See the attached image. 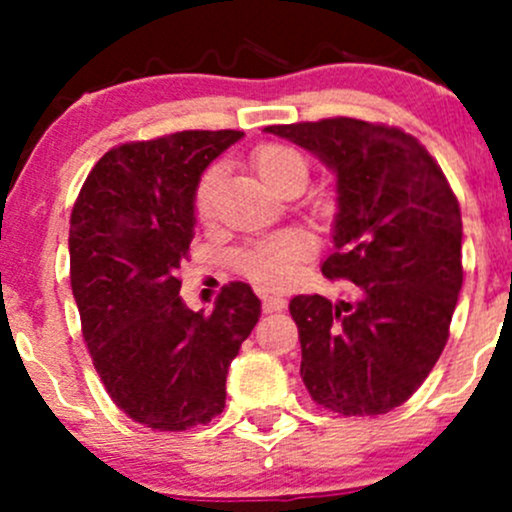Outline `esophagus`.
Here are the masks:
<instances>
[{"label": "esophagus", "mask_w": 512, "mask_h": 512, "mask_svg": "<svg viewBox=\"0 0 512 512\" xmlns=\"http://www.w3.org/2000/svg\"><path fill=\"white\" fill-rule=\"evenodd\" d=\"M262 307H265L267 314H272V312H282V309L287 307V302L282 297H265Z\"/></svg>", "instance_id": "1"}]
</instances>
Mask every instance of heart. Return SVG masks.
Returning <instances> with one entry per match:
<instances>
[{
    "label": "heart",
    "mask_w": 512,
    "mask_h": 512,
    "mask_svg": "<svg viewBox=\"0 0 512 512\" xmlns=\"http://www.w3.org/2000/svg\"><path fill=\"white\" fill-rule=\"evenodd\" d=\"M252 163L260 178L272 190H280L287 180L307 178V160L297 148L285 143H265L252 153ZM220 165H210L195 188V213L208 220L215 210V193L220 185ZM312 252V240L304 232H282L240 252V267L250 280L262 287H285L292 282L299 260Z\"/></svg>",
    "instance_id": "1"
}]
</instances>
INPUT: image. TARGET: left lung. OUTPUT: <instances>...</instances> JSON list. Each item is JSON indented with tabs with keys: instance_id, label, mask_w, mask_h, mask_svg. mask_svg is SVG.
Returning a JSON list of instances; mask_svg holds the SVG:
<instances>
[{
	"instance_id": "8db88e82",
	"label": "left lung",
	"mask_w": 512,
	"mask_h": 512,
	"mask_svg": "<svg viewBox=\"0 0 512 512\" xmlns=\"http://www.w3.org/2000/svg\"><path fill=\"white\" fill-rule=\"evenodd\" d=\"M337 175L329 280L354 302L297 294L289 314L309 396L342 416H379L411 399L448 342L463 285V223L446 175L409 133L324 118L267 126Z\"/></svg>"
}]
</instances>
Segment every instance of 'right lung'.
Segmentation results:
<instances>
[{"label":"right lung","mask_w":512,"mask_h":512,"mask_svg":"<svg viewBox=\"0 0 512 512\" xmlns=\"http://www.w3.org/2000/svg\"><path fill=\"white\" fill-rule=\"evenodd\" d=\"M242 131L123 143L94 165L69 230L71 289L86 347L113 404L153 431L203 426L225 409L232 359L260 319L232 282L193 312L175 270L195 237V188Z\"/></svg>","instance_id":"obj_1"}]
</instances>
